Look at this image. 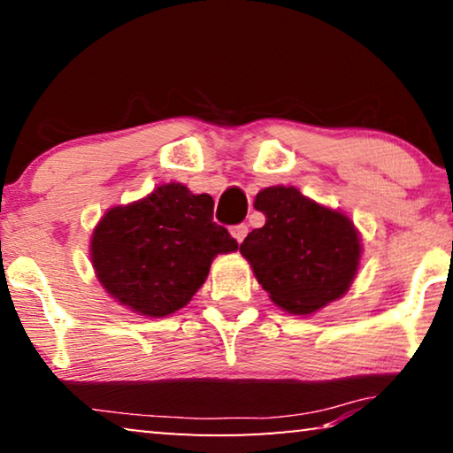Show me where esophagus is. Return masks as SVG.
Listing matches in <instances>:
<instances>
[{
    "label": "esophagus",
    "instance_id": "1",
    "mask_svg": "<svg viewBox=\"0 0 453 453\" xmlns=\"http://www.w3.org/2000/svg\"><path fill=\"white\" fill-rule=\"evenodd\" d=\"M232 235L235 238V242H238V244H242V242H244V238L248 235V226H244V224L234 226L232 227Z\"/></svg>",
    "mask_w": 453,
    "mask_h": 453
}]
</instances>
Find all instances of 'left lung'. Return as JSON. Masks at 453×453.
<instances>
[{"label":"left lung","instance_id":"1","mask_svg":"<svg viewBox=\"0 0 453 453\" xmlns=\"http://www.w3.org/2000/svg\"><path fill=\"white\" fill-rule=\"evenodd\" d=\"M254 209L266 221L246 235L240 252L279 308L305 316L345 296L361 258L359 234L345 213L296 187L260 190Z\"/></svg>","mask_w":453,"mask_h":453}]
</instances>
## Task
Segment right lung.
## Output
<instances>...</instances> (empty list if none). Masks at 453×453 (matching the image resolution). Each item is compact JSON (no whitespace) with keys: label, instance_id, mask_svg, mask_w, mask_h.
Wrapping results in <instances>:
<instances>
[{"label":"right lung","instance_id":"obj_1","mask_svg":"<svg viewBox=\"0 0 453 453\" xmlns=\"http://www.w3.org/2000/svg\"><path fill=\"white\" fill-rule=\"evenodd\" d=\"M238 242L213 221V199L180 182L157 187L131 205L108 209L92 234L98 281L119 303L148 318L184 308L218 254Z\"/></svg>","mask_w":453,"mask_h":453}]
</instances>
